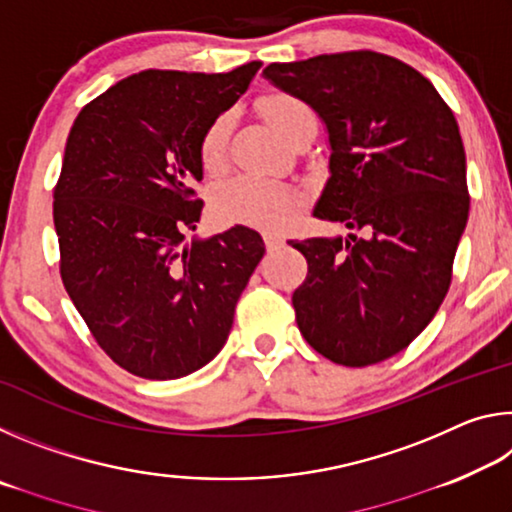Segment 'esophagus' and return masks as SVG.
I'll return each instance as SVG.
<instances>
[{
	"mask_svg": "<svg viewBox=\"0 0 512 512\" xmlns=\"http://www.w3.org/2000/svg\"><path fill=\"white\" fill-rule=\"evenodd\" d=\"M264 246H266V250H277L282 246V239L273 235V232H264Z\"/></svg>",
	"mask_w": 512,
	"mask_h": 512,
	"instance_id": "obj_1",
	"label": "esophagus"
}]
</instances>
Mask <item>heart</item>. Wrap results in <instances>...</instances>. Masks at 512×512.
<instances>
[{"label": "heart", "mask_w": 512, "mask_h": 512, "mask_svg": "<svg viewBox=\"0 0 512 512\" xmlns=\"http://www.w3.org/2000/svg\"><path fill=\"white\" fill-rule=\"evenodd\" d=\"M257 108L264 119L277 128L287 140L296 135L298 128L314 117L305 101L284 92H268L259 97ZM232 117L230 112L216 115L198 140V162L205 173L216 176L228 164ZM298 203V196L291 187L271 183L255 176H239L223 183L214 194V212L221 221L248 223V225H280Z\"/></svg>", "instance_id": "obj_1"}]
</instances>
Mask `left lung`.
<instances>
[{
    "label": "left lung",
    "instance_id": "obj_1",
    "mask_svg": "<svg viewBox=\"0 0 512 512\" xmlns=\"http://www.w3.org/2000/svg\"><path fill=\"white\" fill-rule=\"evenodd\" d=\"M264 76L325 121L332 155L314 216L352 230L291 241L309 266L291 298L296 323L329 361H384L452 284L470 212L454 112L418 69L368 49L271 63Z\"/></svg>",
    "mask_w": 512,
    "mask_h": 512
}]
</instances>
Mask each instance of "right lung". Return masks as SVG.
<instances>
[{
	"label": "right lung",
	"instance_id": "obj_1",
	"mask_svg": "<svg viewBox=\"0 0 512 512\" xmlns=\"http://www.w3.org/2000/svg\"><path fill=\"white\" fill-rule=\"evenodd\" d=\"M259 67L144 69L92 99L69 131L54 187L60 277L99 348L131 375L178 379L210 363L264 257L246 225L185 244L203 210L198 140Z\"/></svg>",
	"mask_w": 512,
	"mask_h": 512
}]
</instances>
